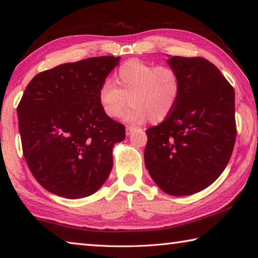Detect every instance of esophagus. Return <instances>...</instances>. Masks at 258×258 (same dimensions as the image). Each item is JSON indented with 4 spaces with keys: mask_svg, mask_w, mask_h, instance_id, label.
<instances>
[{
    "mask_svg": "<svg viewBox=\"0 0 258 258\" xmlns=\"http://www.w3.org/2000/svg\"><path fill=\"white\" fill-rule=\"evenodd\" d=\"M135 131H137V128H135V127H131V126H127V127H126V135L130 137V135L132 134L133 132H135Z\"/></svg>",
    "mask_w": 258,
    "mask_h": 258,
    "instance_id": "obj_1",
    "label": "esophagus"
}]
</instances>
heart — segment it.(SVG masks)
I'll use <instances>...</instances> for the list:
<instances>
[{"label": "heart", "mask_w": 258, "mask_h": 258, "mask_svg": "<svg viewBox=\"0 0 258 258\" xmlns=\"http://www.w3.org/2000/svg\"><path fill=\"white\" fill-rule=\"evenodd\" d=\"M181 92L178 74L167 66H156L139 59L126 61L113 75V84L104 82L98 91V101L104 115L118 118L125 113L128 124L161 123L171 115Z\"/></svg>", "instance_id": "heart-1"}]
</instances>
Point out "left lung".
<instances>
[{"label": "left lung", "mask_w": 258, "mask_h": 258, "mask_svg": "<svg viewBox=\"0 0 258 258\" xmlns=\"http://www.w3.org/2000/svg\"><path fill=\"white\" fill-rule=\"evenodd\" d=\"M181 92L171 115L147 130L145 163L171 196H189L211 185L228 165L235 141L234 91L204 58L169 56Z\"/></svg>", "instance_id": "obj_1"}]
</instances>
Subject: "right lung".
<instances>
[{
	"label": "right lung",
	"mask_w": 258,
	"mask_h": 258,
	"mask_svg": "<svg viewBox=\"0 0 258 258\" xmlns=\"http://www.w3.org/2000/svg\"><path fill=\"white\" fill-rule=\"evenodd\" d=\"M120 56L59 64L35 76L17 108L24 156L37 182L68 199L89 197L112 168L125 126L104 115L99 87Z\"/></svg>",
	"instance_id": "add662e5"
}]
</instances>
